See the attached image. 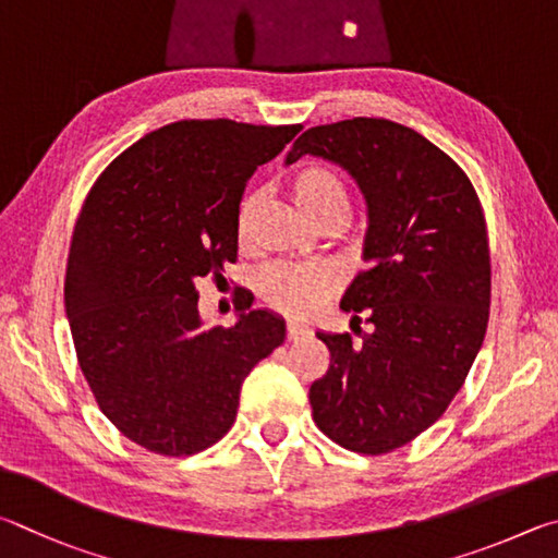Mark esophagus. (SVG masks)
Masks as SVG:
<instances>
[{
    "mask_svg": "<svg viewBox=\"0 0 558 558\" xmlns=\"http://www.w3.org/2000/svg\"><path fill=\"white\" fill-rule=\"evenodd\" d=\"M308 336V328L306 326H299V324H287V338L289 340H299Z\"/></svg>",
    "mask_w": 558,
    "mask_h": 558,
    "instance_id": "obj_1",
    "label": "esophagus"
}]
</instances>
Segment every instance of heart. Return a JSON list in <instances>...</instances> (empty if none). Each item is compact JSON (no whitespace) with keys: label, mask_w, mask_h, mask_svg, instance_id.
Instances as JSON below:
<instances>
[{"label":"heart","mask_w":558,"mask_h":558,"mask_svg":"<svg viewBox=\"0 0 558 558\" xmlns=\"http://www.w3.org/2000/svg\"><path fill=\"white\" fill-rule=\"evenodd\" d=\"M291 201L299 205V210L306 215L318 228L345 220L348 215V185L343 175L324 163H306L291 173L289 179ZM262 208V195L250 193L244 195L238 218H234V230L238 240L247 242L254 218ZM336 274L326 267H296V264H277L262 277V299L271 308L281 311L289 316H306L316 311L324 301L333 294Z\"/></svg>","instance_id":"b5f03b06"}]
</instances>
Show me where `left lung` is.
<instances>
[{"mask_svg": "<svg viewBox=\"0 0 558 558\" xmlns=\"http://www.w3.org/2000/svg\"><path fill=\"white\" fill-rule=\"evenodd\" d=\"M320 156L367 203L360 271L340 308L357 320L324 340L328 373L308 389L314 422L348 451L383 456L426 432L463 387L490 316L483 205L451 156L404 124L353 117L311 126L287 156ZM374 324L363 335L359 314Z\"/></svg>", "mask_w": 558, "mask_h": 558, "instance_id": "obj_1", "label": "left lung"}]
</instances>
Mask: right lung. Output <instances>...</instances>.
<instances>
[{
    "label": "right lung",
    "mask_w": 558,
    "mask_h": 558,
    "mask_svg": "<svg viewBox=\"0 0 558 558\" xmlns=\"http://www.w3.org/2000/svg\"><path fill=\"white\" fill-rule=\"evenodd\" d=\"M299 130L166 124L117 156L87 193L68 254V324L97 407L146 451L193 456L218 444L244 377L284 343V318L264 308L232 328H203L195 284L238 259L244 185Z\"/></svg>",
    "instance_id": "add662e5"
}]
</instances>
